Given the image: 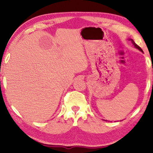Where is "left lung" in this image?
<instances>
[{
    "mask_svg": "<svg viewBox=\"0 0 153 153\" xmlns=\"http://www.w3.org/2000/svg\"><path fill=\"white\" fill-rule=\"evenodd\" d=\"M129 41H131V43H132V45H134V47L136 48V49H139V51H141V52H143V50H142V49H141V47H139V46H138V45H137V44H136V43L134 42V40H133V39H129Z\"/></svg>",
    "mask_w": 153,
    "mask_h": 153,
    "instance_id": "1",
    "label": "left lung"
}]
</instances>
